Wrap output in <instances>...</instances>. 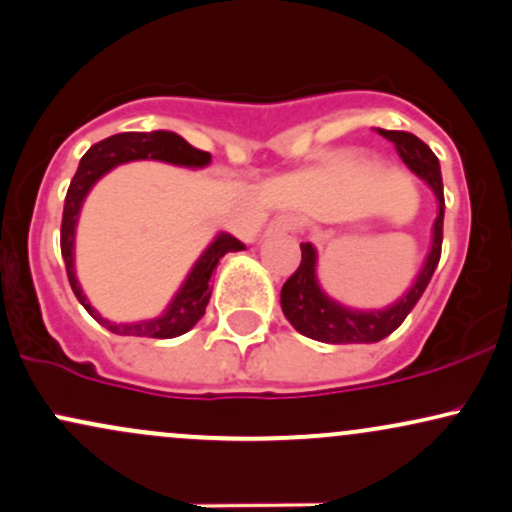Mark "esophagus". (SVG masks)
I'll return each instance as SVG.
<instances>
[{
  "instance_id": "34e87169",
  "label": "esophagus",
  "mask_w": 512,
  "mask_h": 512,
  "mask_svg": "<svg viewBox=\"0 0 512 512\" xmlns=\"http://www.w3.org/2000/svg\"><path fill=\"white\" fill-rule=\"evenodd\" d=\"M298 228V219L291 214H281V216H274L272 221H269L267 226V236H289Z\"/></svg>"
}]
</instances>
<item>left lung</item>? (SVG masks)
I'll return each instance as SVG.
<instances>
[{
  "mask_svg": "<svg viewBox=\"0 0 512 512\" xmlns=\"http://www.w3.org/2000/svg\"><path fill=\"white\" fill-rule=\"evenodd\" d=\"M385 139L395 144L399 158L414 170L421 180L428 182L438 197V216L433 223V243L428 252L424 267L411 284V289L383 310H351L325 296V291L317 284L315 264L317 252L310 243H301V264L293 272L286 284L281 286V310L286 320L305 337L325 344H373L385 339L404 322L419 298L424 296L428 281L436 272L440 260V245H443V178H440V163L436 154L414 137L411 132H397V129H378Z\"/></svg>",
  "mask_w": 512,
  "mask_h": 512,
  "instance_id": "obj_1",
  "label": "left lung"
}]
</instances>
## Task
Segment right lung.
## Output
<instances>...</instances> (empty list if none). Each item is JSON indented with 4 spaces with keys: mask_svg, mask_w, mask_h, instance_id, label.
<instances>
[{
    "mask_svg": "<svg viewBox=\"0 0 512 512\" xmlns=\"http://www.w3.org/2000/svg\"><path fill=\"white\" fill-rule=\"evenodd\" d=\"M142 158H156V161L175 163V166H190V168H202L211 161L207 151H199L192 144H187L180 134L166 132V129H158V132H122L113 134V137L103 139V142L93 144L81 158L76 175L69 185L67 197H64V211H62V233H60V245H62V257L64 267H67L69 284H72L74 296L79 298V303L88 310V315L93 320H98L105 330L122 334V337H151V339H173L180 334L190 332L197 325L199 317L207 310V303L211 298V274H214L216 264L226 252H238L245 250V245L238 238H233L231 233H219L214 238V243L202 252V257L195 262L192 272L187 274L185 284L180 286V291L175 293V298L170 305L163 310V315L154 317V320H142V322H110L96 313L91 303L86 301L84 291H81L79 279L74 272V231L76 221H79L81 204L88 195L96 180H101L108 170L127 161H142Z\"/></svg>",
    "mask_w": 512,
    "mask_h": 512,
    "instance_id": "right-lung-1",
    "label": "right lung"
}]
</instances>
